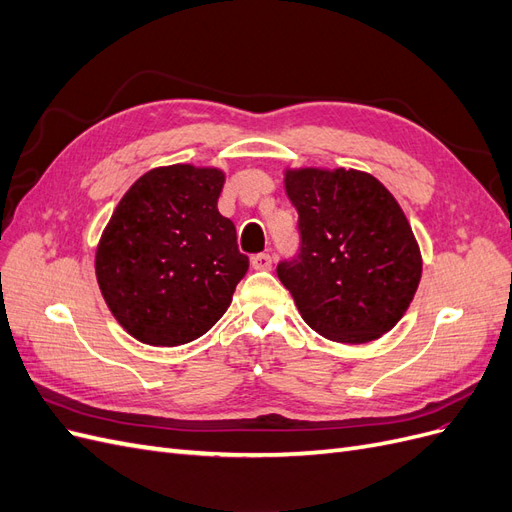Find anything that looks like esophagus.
<instances>
[{
	"mask_svg": "<svg viewBox=\"0 0 512 512\" xmlns=\"http://www.w3.org/2000/svg\"><path fill=\"white\" fill-rule=\"evenodd\" d=\"M252 267H254L256 271H269V269L273 267L271 254H256V256L252 258Z\"/></svg>",
	"mask_w": 512,
	"mask_h": 512,
	"instance_id": "1",
	"label": "esophagus"
}]
</instances>
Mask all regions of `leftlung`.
<instances>
[{"label":"left lung","mask_w":512,"mask_h":512,"mask_svg":"<svg viewBox=\"0 0 512 512\" xmlns=\"http://www.w3.org/2000/svg\"><path fill=\"white\" fill-rule=\"evenodd\" d=\"M299 213V254L277 265L301 318L339 344H367L406 314L423 260L384 185L354 168L286 170Z\"/></svg>","instance_id":"8db88e82"}]
</instances>
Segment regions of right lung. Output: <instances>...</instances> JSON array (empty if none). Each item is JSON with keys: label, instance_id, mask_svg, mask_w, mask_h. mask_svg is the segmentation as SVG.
Instances as JSON below:
<instances>
[{"label": "right lung", "instance_id": "obj_1", "mask_svg": "<svg viewBox=\"0 0 512 512\" xmlns=\"http://www.w3.org/2000/svg\"><path fill=\"white\" fill-rule=\"evenodd\" d=\"M220 168L160 166L123 194L98 250L96 277L117 322L138 342L181 346L205 335L250 260L218 211Z\"/></svg>", "mask_w": 512, "mask_h": 512}]
</instances>
